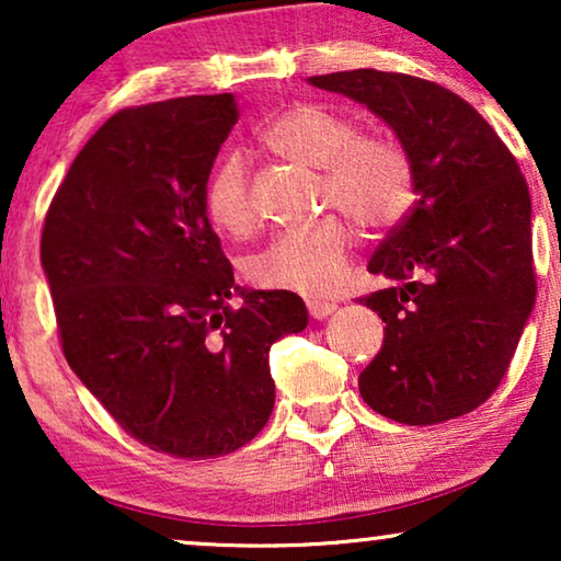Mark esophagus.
<instances>
[{"mask_svg":"<svg viewBox=\"0 0 561 561\" xmlns=\"http://www.w3.org/2000/svg\"><path fill=\"white\" fill-rule=\"evenodd\" d=\"M309 313L313 319H327V317H332V313L336 311V304H332V301H319V298H311L309 304Z\"/></svg>","mask_w":561,"mask_h":561,"instance_id":"esophagus-1","label":"esophagus"}]
</instances>
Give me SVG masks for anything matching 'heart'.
Returning <instances> with one entry per match:
<instances>
[{
  "mask_svg": "<svg viewBox=\"0 0 561 561\" xmlns=\"http://www.w3.org/2000/svg\"><path fill=\"white\" fill-rule=\"evenodd\" d=\"M263 142L290 163L324 171V202L336 206L365 232H380L405 217L413 204V165L396 142L363 135L347 114L317 104L280 112L265 127ZM204 206L209 219L229 234L255 225L242 156L229 152L206 179ZM352 250L350 229L327 219L311 229L273 237L250 260L257 286L327 296L342 278Z\"/></svg>",
  "mask_w": 561,
  "mask_h": 561,
  "instance_id": "obj_1",
  "label": "heart"
}]
</instances>
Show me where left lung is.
<instances>
[{"mask_svg":"<svg viewBox=\"0 0 561 561\" xmlns=\"http://www.w3.org/2000/svg\"><path fill=\"white\" fill-rule=\"evenodd\" d=\"M309 83L393 129L419 196L367 263L390 283L359 298L386 321L359 396L409 426L470 413L503 380L536 301L531 196L516 158L439 83L375 68Z\"/></svg>","mask_w":561,"mask_h":561,"instance_id":"obj_1","label":"left lung"}]
</instances>
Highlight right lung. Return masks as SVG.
I'll use <instances>...</instances> for the list:
<instances>
[{"label":"right lung","instance_id":"1","mask_svg":"<svg viewBox=\"0 0 561 561\" xmlns=\"http://www.w3.org/2000/svg\"><path fill=\"white\" fill-rule=\"evenodd\" d=\"M237 117L234 94L117 112L68 168L41 240L71 370L129 436L183 459L255 439L273 342L309 324L290 290L237 286L209 225L206 179Z\"/></svg>","mask_w":561,"mask_h":561}]
</instances>
